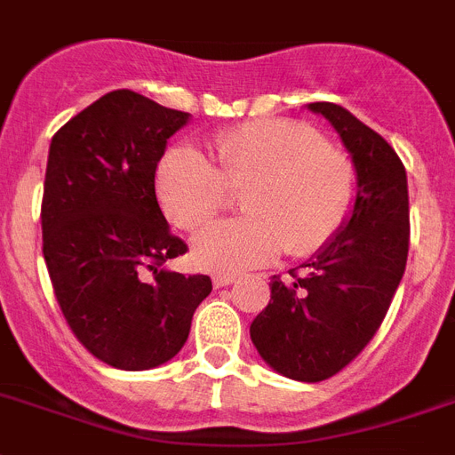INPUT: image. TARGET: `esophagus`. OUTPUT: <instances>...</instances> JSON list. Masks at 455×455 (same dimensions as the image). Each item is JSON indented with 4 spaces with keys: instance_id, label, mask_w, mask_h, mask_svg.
Masks as SVG:
<instances>
[{
    "instance_id": "esophagus-1",
    "label": "esophagus",
    "mask_w": 455,
    "mask_h": 455,
    "mask_svg": "<svg viewBox=\"0 0 455 455\" xmlns=\"http://www.w3.org/2000/svg\"><path fill=\"white\" fill-rule=\"evenodd\" d=\"M233 282H235V275H215L212 276V283H215V288L231 286Z\"/></svg>"
}]
</instances>
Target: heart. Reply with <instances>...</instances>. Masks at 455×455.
<instances>
[{
	"mask_svg": "<svg viewBox=\"0 0 455 455\" xmlns=\"http://www.w3.org/2000/svg\"><path fill=\"white\" fill-rule=\"evenodd\" d=\"M211 160L192 146L162 156L156 189L162 211L183 231H196L244 184L247 215L205 227L192 243L196 266L243 272L283 250L307 256L337 233L353 199L355 172L346 153L293 121H250L208 141Z\"/></svg>",
	"mask_w": 455,
	"mask_h": 455,
	"instance_id": "b5f03b06",
	"label": "heart"
}]
</instances>
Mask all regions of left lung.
I'll return each mask as SVG.
<instances>
[{"label": "left lung", "mask_w": 455, "mask_h": 455, "mask_svg": "<svg viewBox=\"0 0 455 455\" xmlns=\"http://www.w3.org/2000/svg\"><path fill=\"white\" fill-rule=\"evenodd\" d=\"M341 137L357 172L353 211L307 275L272 276L270 304L250 327L251 343L276 373L321 382L373 339L405 272L410 244L408 176L380 134L334 102H311Z\"/></svg>", "instance_id": "obj_1"}]
</instances>
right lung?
Returning a JSON list of instances; mask_svg holds the SVG:
<instances>
[{
  "label": "right lung",
  "mask_w": 455,
  "mask_h": 455,
  "mask_svg": "<svg viewBox=\"0 0 455 455\" xmlns=\"http://www.w3.org/2000/svg\"><path fill=\"white\" fill-rule=\"evenodd\" d=\"M188 112L109 91L52 137L43 188V256L73 334L124 371L164 364L185 346L211 276L164 267L188 244L169 231L156 169Z\"/></svg>",
  "instance_id": "add662e5"
}]
</instances>
